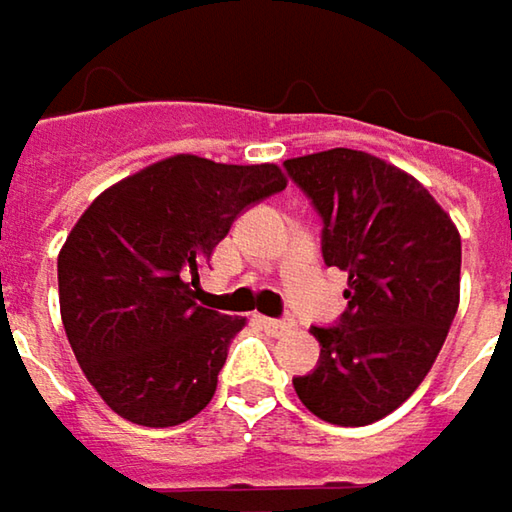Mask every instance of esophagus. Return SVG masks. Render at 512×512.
Segmentation results:
<instances>
[{"label": "esophagus", "mask_w": 512, "mask_h": 512, "mask_svg": "<svg viewBox=\"0 0 512 512\" xmlns=\"http://www.w3.org/2000/svg\"><path fill=\"white\" fill-rule=\"evenodd\" d=\"M259 323H262V329H265L268 335H285V332L294 329V323L285 320V317H259Z\"/></svg>", "instance_id": "1"}]
</instances>
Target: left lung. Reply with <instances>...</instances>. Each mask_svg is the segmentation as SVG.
<instances>
[{
  "label": "left lung",
  "instance_id": "8db88e82",
  "mask_svg": "<svg viewBox=\"0 0 512 512\" xmlns=\"http://www.w3.org/2000/svg\"><path fill=\"white\" fill-rule=\"evenodd\" d=\"M323 221L320 250L347 271V311L311 326L317 367L294 379L332 425H370L428 376L460 303V233L428 189L373 154L332 148L285 160Z\"/></svg>",
  "mask_w": 512,
  "mask_h": 512
}]
</instances>
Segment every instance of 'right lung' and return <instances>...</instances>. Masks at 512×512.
Listing matches in <instances>:
<instances>
[{
	"label": "right lung",
	"mask_w": 512,
	"mask_h": 512,
	"mask_svg": "<svg viewBox=\"0 0 512 512\" xmlns=\"http://www.w3.org/2000/svg\"><path fill=\"white\" fill-rule=\"evenodd\" d=\"M285 183L271 163L177 154L110 186L78 218L57 256L60 317L119 417L168 428L209 405L244 317L195 303L198 271L238 215Z\"/></svg>",
	"instance_id": "add662e5"
}]
</instances>
